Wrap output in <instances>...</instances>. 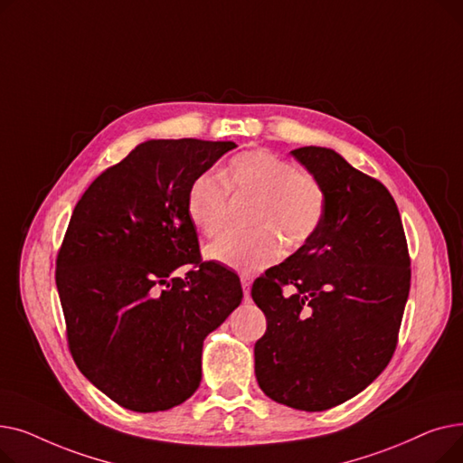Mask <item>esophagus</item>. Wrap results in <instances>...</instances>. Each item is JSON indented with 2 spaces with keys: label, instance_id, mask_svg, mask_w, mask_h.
Masks as SVG:
<instances>
[{
  "label": "esophagus",
  "instance_id": "obj_1",
  "mask_svg": "<svg viewBox=\"0 0 463 463\" xmlns=\"http://www.w3.org/2000/svg\"><path fill=\"white\" fill-rule=\"evenodd\" d=\"M240 283L241 288H244V300L250 302V288H251V278L248 274H240Z\"/></svg>",
  "mask_w": 463,
  "mask_h": 463
}]
</instances>
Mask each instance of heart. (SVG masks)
Segmentation results:
<instances>
[{
	"label": "heart",
	"instance_id": "1",
	"mask_svg": "<svg viewBox=\"0 0 463 463\" xmlns=\"http://www.w3.org/2000/svg\"><path fill=\"white\" fill-rule=\"evenodd\" d=\"M229 189L255 197L248 232L229 231L206 248V255L236 270L253 272L274 264L283 250L300 248L323 223L326 191L317 176L270 150H250L231 159L225 178L203 173L187 193V215L204 236L227 225Z\"/></svg>",
	"mask_w": 463,
	"mask_h": 463
}]
</instances>
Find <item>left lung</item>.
<instances>
[{
    "label": "left lung",
    "mask_w": 463,
    "mask_h": 463,
    "mask_svg": "<svg viewBox=\"0 0 463 463\" xmlns=\"http://www.w3.org/2000/svg\"><path fill=\"white\" fill-rule=\"evenodd\" d=\"M326 191L323 223L304 246L253 281L266 315L255 344L260 391L300 411L362 392L388 366L411 287V260L392 194L321 146L290 152Z\"/></svg>",
    "instance_id": "8db88e82"
}]
</instances>
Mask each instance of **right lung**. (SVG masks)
I'll list each match as a JSON object with an SVG mask.
<instances>
[{"mask_svg":"<svg viewBox=\"0 0 463 463\" xmlns=\"http://www.w3.org/2000/svg\"><path fill=\"white\" fill-rule=\"evenodd\" d=\"M236 148L146 140L72 210L56 260L67 344L82 375L137 412L184 403L201 384L203 342L241 302L240 278L203 260L187 215L193 180ZM180 265L186 278L173 279Z\"/></svg>","mask_w":463,"mask_h":463,"instance_id":"1","label":"right lung"}]
</instances>
